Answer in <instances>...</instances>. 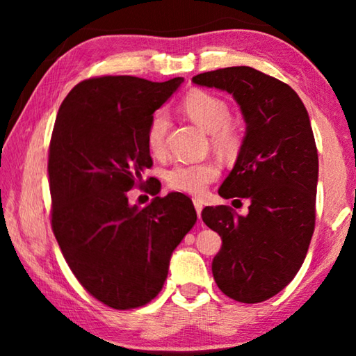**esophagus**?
<instances>
[{
	"instance_id": "34e87169",
	"label": "esophagus",
	"mask_w": 356,
	"mask_h": 356,
	"mask_svg": "<svg viewBox=\"0 0 356 356\" xmlns=\"http://www.w3.org/2000/svg\"><path fill=\"white\" fill-rule=\"evenodd\" d=\"M193 206H195L196 213H197V216H200V220H201V212H202V209H204V202L201 200H193Z\"/></svg>"
}]
</instances>
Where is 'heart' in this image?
<instances>
[{"label":"heart","mask_w":356,"mask_h":356,"mask_svg":"<svg viewBox=\"0 0 356 356\" xmlns=\"http://www.w3.org/2000/svg\"><path fill=\"white\" fill-rule=\"evenodd\" d=\"M184 111L188 118L210 131V143L221 155L231 156L237 152L240 144L238 129L234 125L231 110L226 100L206 91H191L182 100ZM170 134V118L160 110L149 120L146 130V143L150 154L163 156L166 152V140ZM220 177V165L213 160L182 161L166 171V184L174 191L201 196L207 186Z\"/></svg>","instance_id":"heart-1"}]
</instances>
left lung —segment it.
I'll return each instance as SVG.
<instances>
[{"label": "left lung", "mask_w": 356, "mask_h": 356, "mask_svg": "<svg viewBox=\"0 0 356 356\" xmlns=\"http://www.w3.org/2000/svg\"><path fill=\"white\" fill-rule=\"evenodd\" d=\"M193 83L232 94L243 113L246 136L218 195L248 197V215L215 206L201 216L222 242L212 262L216 286L240 303H261L298 273L314 232L318 159L308 111L289 84L246 65Z\"/></svg>", "instance_id": "left-lung-1"}]
</instances>
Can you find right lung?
<instances>
[{
    "mask_svg": "<svg viewBox=\"0 0 356 356\" xmlns=\"http://www.w3.org/2000/svg\"><path fill=\"white\" fill-rule=\"evenodd\" d=\"M182 81L88 78L58 111L47 170L51 229L75 278L113 309L140 308L159 295L172 251L196 222L182 193L143 209L129 204V191L149 184V120ZM146 190L159 193L155 185Z\"/></svg>",
    "mask_w": 356,
    "mask_h": 356,
    "instance_id": "obj_1",
    "label": "right lung"
}]
</instances>
